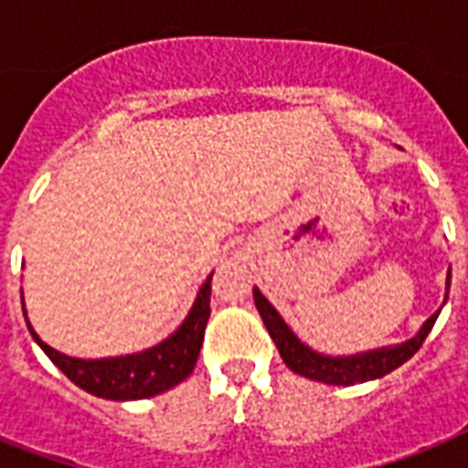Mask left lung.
Instances as JSON below:
<instances>
[{
    "label": "left lung",
    "mask_w": 468,
    "mask_h": 468,
    "mask_svg": "<svg viewBox=\"0 0 468 468\" xmlns=\"http://www.w3.org/2000/svg\"><path fill=\"white\" fill-rule=\"evenodd\" d=\"M450 284L452 270L447 271V286H444L442 306L447 303V296H450ZM252 296H255V306L257 311H260V318H262L267 333L271 335V340L277 345L279 355H282L286 367H289L293 374H301V377L330 386L364 384V381H374V378H381L386 377V374H391L393 369H399L400 364H406L408 359L422 347V342H425V337H428L432 325H435L437 315L442 311V306L437 308V311L422 323L420 330L406 342L386 345V347L377 349H367V352H355V355H325V352H318V349L308 347L306 342H301L299 335L286 325V320L279 315L277 308L271 306L270 301H267V296H264L257 286L252 289Z\"/></svg>",
    "instance_id": "8db88e82"
}]
</instances>
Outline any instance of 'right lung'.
Masks as SVG:
<instances>
[{
    "mask_svg": "<svg viewBox=\"0 0 468 468\" xmlns=\"http://www.w3.org/2000/svg\"><path fill=\"white\" fill-rule=\"evenodd\" d=\"M211 277L204 279L198 286L197 299L191 303L189 313L184 315L175 333L165 340L141 352L119 356H101V359H80V356L62 355L48 342L38 337L33 330L24 303V318L28 333L48 359L65 374V377L84 388L91 396L106 400H141L153 399L157 393H165L182 384L197 367L198 352L204 345V330L211 315ZM24 299V296H21Z\"/></svg>",
    "mask_w": 468,
    "mask_h": 468,
    "instance_id": "right-lung-1",
    "label": "right lung"
}]
</instances>
